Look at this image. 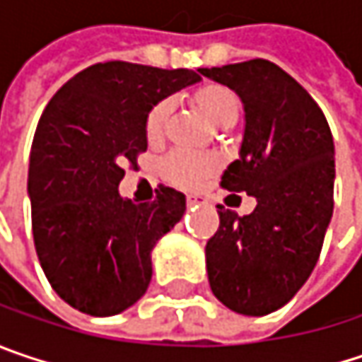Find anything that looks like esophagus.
<instances>
[{
  "mask_svg": "<svg viewBox=\"0 0 362 362\" xmlns=\"http://www.w3.org/2000/svg\"><path fill=\"white\" fill-rule=\"evenodd\" d=\"M199 202H202V197H199V195H194V194L187 195V206H195V204H199Z\"/></svg>",
  "mask_w": 362,
  "mask_h": 362,
  "instance_id": "1",
  "label": "esophagus"
}]
</instances>
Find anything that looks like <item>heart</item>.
Instances as JSON below:
<instances>
[{"label": "heart", "mask_w": 362, "mask_h": 362, "mask_svg": "<svg viewBox=\"0 0 362 362\" xmlns=\"http://www.w3.org/2000/svg\"><path fill=\"white\" fill-rule=\"evenodd\" d=\"M197 105L212 123H222L226 117L239 113V100L233 92L224 86H204L197 92ZM173 103L165 98L158 100L146 117V136L150 140H158L165 132ZM216 167L214 156L192 152V150H175L163 160V173L170 181L179 185H195L202 181L212 168Z\"/></svg>", "instance_id": "b5f03b06"}]
</instances>
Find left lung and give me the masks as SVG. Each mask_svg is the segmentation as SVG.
<instances>
[{"mask_svg":"<svg viewBox=\"0 0 362 362\" xmlns=\"http://www.w3.org/2000/svg\"><path fill=\"white\" fill-rule=\"evenodd\" d=\"M239 94L245 132L220 185L253 195L251 214L220 206L206 245L214 297L241 315H268L307 282L334 212V138L322 109L293 76L266 59L199 67Z\"/></svg>","mask_w":362,"mask_h":362,"instance_id":"8db88e82","label":"left lung"}]
</instances>
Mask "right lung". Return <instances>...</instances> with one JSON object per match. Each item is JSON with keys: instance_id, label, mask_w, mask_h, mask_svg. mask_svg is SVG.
<instances>
[{"instance_id": "right-lung-1", "label": "right lung", "mask_w": 362, "mask_h": 362, "mask_svg": "<svg viewBox=\"0 0 362 362\" xmlns=\"http://www.w3.org/2000/svg\"><path fill=\"white\" fill-rule=\"evenodd\" d=\"M192 69L107 62L76 74L49 100L30 150L33 237L53 291L74 309L109 317L138 303L152 278V249L185 214V195L152 202L119 195L123 165L146 152V117L199 82Z\"/></svg>"}]
</instances>
